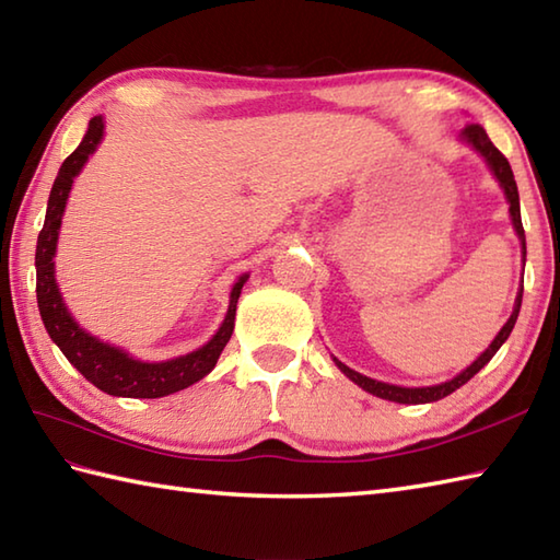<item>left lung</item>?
Returning a JSON list of instances; mask_svg holds the SVG:
<instances>
[{
	"instance_id": "1",
	"label": "left lung",
	"mask_w": 560,
	"mask_h": 560,
	"mask_svg": "<svg viewBox=\"0 0 560 560\" xmlns=\"http://www.w3.org/2000/svg\"><path fill=\"white\" fill-rule=\"evenodd\" d=\"M462 141H467V144H469L474 151L481 153L483 161L489 163L491 173L495 175V180L501 183L503 192H505V197H508V201H510V217H513V225H515L517 237H520V243H522V261H525V257H527V243H525V229H522V219H520V195H517V183H515L513 168H510V163H508V159L503 156V153L493 147V141L489 139V135H486V129H483L481 125H467V127H464V129H462ZM520 305H522V289H520L517 299H515L513 315H510V319L503 325V329L498 331L495 339L491 341V347L486 349V351L479 355V359L467 368V371H462L459 375L447 380V383H440V385H433V387H399V385H389V383H377V380H373V377H365V375H361V373H355V371H351L349 365H343V363L337 361V359H335V363L339 365V371H341L343 375H347L349 380H353L355 385L363 387L365 392H371V395H375V397H380V399H389V401H399V404H428V401H438V399H443V397L452 395V392L459 389L464 383H469V380H471L474 375H477L486 363H489V361L493 359L495 351L503 347L505 339L510 337V331H513V327H515V323H517Z\"/></svg>"
}]
</instances>
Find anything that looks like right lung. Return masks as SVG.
Here are the masks:
<instances>
[{"label":"right lung","mask_w":560,"mask_h":560,"mask_svg":"<svg viewBox=\"0 0 560 560\" xmlns=\"http://www.w3.org/2000/svg\"><path fill=\"white\" fill-rule=\"evenodd\" d=\"M103 127L105 125L101 115L91 117L89 132L83 135L81 144L65 159L62 168H59L55 177L50 199H47L45 223L38 235V247H35V293H38V307L47 335H50L59 351L67 355V361L74 365L89 383H93L103 392H108L113 397L156 399L195 385L213 371L223 347L233 335L235 305L237 299H241L247 273H243V277L235 281V287L231 291L229 313H225V319L217 335H213L201 349L177 355V359L171 361H137L127 351L91 337L86 329H81L77 325V319L67 311L62 295H59L52 257L57 253V235L59 225H62V213L67 207L71 183H74V177L81 173L83 163L89 161L91 153L101 144Z\"/></svg>","instance_id":"obj_1"}]
</instances>
